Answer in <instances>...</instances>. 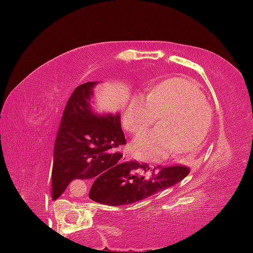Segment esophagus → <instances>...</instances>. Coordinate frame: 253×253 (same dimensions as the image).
Returning <instances> with one entry per match:
<instances>
[{"mask_svg": "<svg viewBox=\"0 0 253 253\" xmlns=\"http://www.w3.org/2000/svg\"><path fill=\"white\" fill-rule=\"evenodd\" d=\"M124 159H125V161H130V159H132V156L125 155V156H124Z\"/></svg>", "mask_w": 253, "mask_h": 253, "instance_id": "1", "label": "esophagus"}]
</instances>
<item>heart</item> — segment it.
<instances>
[{"mask_svg": "<svg viewBox=\"0 0 253 253\" xmlns=\"http://www.w3.org/2000/svg\"><path fill=\"white\" fill-rule=\"evenodd\" d=\"M162 118L158 129L135 138L129 152L146 162L163 161L170 153L189 156L201 149L210 130L211 112L196 84L171 78L158 84L149 96L132 100L124 118L125 128L139 134Z\"/></svg>", "mask_w": 253, "mask_h": 253, "instance_id": "obj_1", "label": "heart"}]
</instances>
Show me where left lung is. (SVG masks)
I'll use <instances>...</instances> for the list:
<instances>
[{"instance_id": "left-lung-1", "label": "left lung", "mask_w": 253, "mask_h": 253, "mask_svg": "<svg viewBox=\"0 0 253 253\" xmlns=\"http://www.w3.org/2000/svg\"><path fill=\"white\" fill-rule=\"evenodd\" d=\"M141 169L144 172H151L150 177L139 175L136 171ZM190 169L184 165H169L156 167L152 170L147 164L129 162L125 171V176L118 181L102 179L100 184L92 185L89 197L95 202L108 206L130 205L146 199L158 191L172 187L182 181Z\"/></svg>"}]
</instances>
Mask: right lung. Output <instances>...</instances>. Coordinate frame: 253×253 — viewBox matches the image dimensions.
Returning a JSON list of instances; mask_svg holds the SVG:
<instances>
[{"label":"right lung","mask_w":253,"mask_h":253,"mask_svg":"<svg viewBox=\"0 0 253 253\" xmlns=\"http://www.w3.org/2000/svg\"><path fill=\"white\" fill-rule=\"evenodd\" d=\"M96 82L78 85L69 98L58 128L53 151L51 189L58 199L74 179L123 178L129 162L117 149L126 144L120 114H96L91 108L92 89Z\"/></svg>","instance_id":"right-lung-1"}]
</instances>
